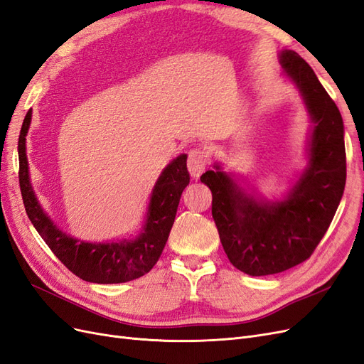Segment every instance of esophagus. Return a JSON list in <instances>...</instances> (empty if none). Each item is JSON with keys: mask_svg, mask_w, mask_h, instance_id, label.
I'll use <instances>...</instances> for the list:
<instances>
[{"mask_svg": "<svg viewBox=\"0 0 364 364\" xmlns=\"http://www.w3.org/2000/svg\"><path fill=\"white\" fill-rule=\"evenodd\" d=\"M208 165V155L203 149H193L188 153V171L193 178H199Z\"/></svg>", "mask_w": 364, "mask_h": 364, "instance_id": "obj_1", "label": "esophagus"}]
</instances>
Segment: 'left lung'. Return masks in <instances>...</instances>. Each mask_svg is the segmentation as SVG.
I'll use <instances>...</instances> for the list:
<instances>
[{
    "mask_svg": "<svg viewBox=\"0 0 364 364\" xmlns=\"http://www.w3.org/2000/svg\"><path fill=\"white\" fill-rule=\"evenodd\" d=\"M282 74L299 91L311 129L306 167L279 199L241 186L215 162L200 181L213 193V217L229 261L250 277L281 273L311 257L331 225L346 182L345 127L338 107L299 54L279 53Z\"/></svg>",
    "mask_w": 364,
    "mask_h": 364,
    "instance_id": "8db88e82",
    "label": "left lung"
}]
</instances>
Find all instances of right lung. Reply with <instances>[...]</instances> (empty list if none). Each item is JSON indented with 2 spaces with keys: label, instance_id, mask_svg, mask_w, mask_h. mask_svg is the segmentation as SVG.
I'll list each match as a JSON object with an SVG mask.
<instances>
[{
  "label": "right lung",
  "instance_id": "right-lung-1",
  "mask_svg": "<svg viewBox=\"0 0 364 364\" xmlns=\"http://www.w3.org/2000/svg\"><path fill=\"white\" fill-rule=\"evenodd\" d=\"M31 123L27 112L18 141L19 186L26 213L42 240L75 277L95 284H119L141 278L158 262L174 223L182 191L190 183L186 155L182 153L162 170L153 186L139 232L132 238L90 243L63 232L43 211L28 173L26 136Z\"/></svg>",
  "mask_w": 364,
  "mask_h": 364
}]
</instances>
